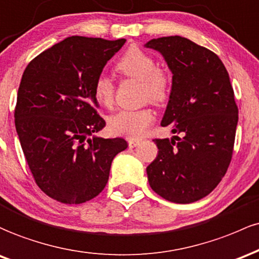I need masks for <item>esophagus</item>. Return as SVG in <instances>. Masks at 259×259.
Returning <instances> with one entry per match:
<instances>
[{"mask_svg":"<svg viewBox=\"0 0 259 259\" xmlns=\"http://www.w3.org/2000/svg\"><path fill=\"white\" fill-rule=\"evenodd\" d=\"M127 142H128L130 148H135V147H137V145L141 144L142 139H139V138H128V139H127Z\"/></svg>","mask_w":259,"mask_h":259,"instance_id":"34e87169","label":"esophagus"}]
</instances>
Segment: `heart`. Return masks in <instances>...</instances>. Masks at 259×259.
I'll return each instance as SVG.
<instances>
[{"label":"heart","instance_id":"b5f03b06","mask_svg":"<svg viewBox=\"0 0 259 259\" xmlns=\"http://www.w3.org/2000/svg\"><path fill=\"white\" fill-rule=\"evenodd\" d=\"M117 72L127 78L141 82V93L144 100L155 105H164L172 89V75L165 67L156 66L150 54L138 46L131 48L122 55L116 65ZM94 97L101 106L112 107L115 103V84L106 75H99L94 83ZM155 120L150 107L137 110H122L109 120L110 130L116 135L128 138H138L147 133Z\"/></svg>","mask_w":259,"mask_h":259}]
</instances>
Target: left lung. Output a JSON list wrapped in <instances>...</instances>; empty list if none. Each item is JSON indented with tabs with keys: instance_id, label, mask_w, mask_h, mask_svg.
I'll use <instances>...</instances> for the list:
<instances>
[{
	"instance_id": "1",
	"label": "left lung",
	"mask_w": 259,
	"mask_h": 259,
	"mask_svg": "<svg viewBox=\"0 0 259 259\" xmlns=\"http://www.w3.org/2000/svg\"><path fill=\"white\" fill-rule=\"evenodd\" d=\"M172 72V89L161 126L172 139L155 138L158 156L147 167L155 193L193 203L219 185L230 165L239 109L229 73L217 54L182 36L150 40Z\"/></svg>"
}]
</instances>
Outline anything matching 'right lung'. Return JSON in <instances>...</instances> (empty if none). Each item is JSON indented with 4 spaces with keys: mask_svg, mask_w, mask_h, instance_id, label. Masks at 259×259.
<instances>
[{
    "mask_svg": "<svg viewBox=\"0 0 259 259\" xmlns=\"http://www.w3.org/2000/svg\"><path fill=\"white\" fill-rule=\"evenodd\" d=\"M126 40L69 36L28 63L20 80L14 122L36 185L52 199L80 204L109 181L123 138L94 133L106 122L98 114L94 83Z\"/></svg>",
    "mask_w": 259,
    "mask_h": 259,
    "instance_id": "obj_1",
    "label": "right lung"
}]
</instances>
